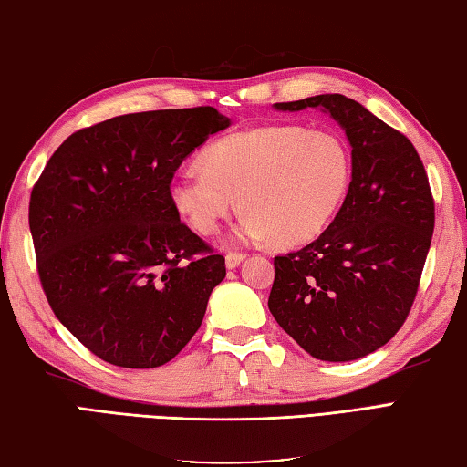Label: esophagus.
<instances>
[{
    "label": "esophagus",
    "instance_id": "34e87169",
    "mask_svg": "<svg viewBox=\"0 0 467 467\" xmlns=\"http://www.w3.org/2000/svg\"><path fill=\"white\" fill-rule=\"evenodd\" d=\"M244 260H245V254H242V252H227L225 254V266L230 270L240 266Z\"/></svg>",
    "mask_w": 467,
    "mask_h": 467
}]
</instances>
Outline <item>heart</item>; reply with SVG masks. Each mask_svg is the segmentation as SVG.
Masks as SVG:
<instances>
[{
    "label": "heart",
    "mask_w": 467,
    "mask_h": 467,
    "mask_svg": "<svg viewBox=\"0 0 467 467\" xmlns=\"http://www.w3.org/2000/svg\"><path fill=\"white\" fill-rule=\"evenodd\" d=\"M199 162L203 171L171 179L172 207L197 234L209 235L240 203L244 242L315 240L337 215L351 182L346 144L329 131L298 126L237 131L207 146Z\"/></svg>",
    "instance_id": "b5f03b06"
}]
</instances>
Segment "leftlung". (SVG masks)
Returning <instances> with one entry per match:
<instances>
[{
    "label": "left lung",
    "instance_id": "8db88e82",
    "mask_svg": "<svg viewBox=\"0 0 467 467\" xmlns=\"http://www.w3.org/2000/svg\"><path fill=\"white\" fill-rule=\"evenodd\" d=\"M275 109L336 119L351 146V182L327 230L275 258L268 309L306 354L351 362L389 343L415 301L435 225L425 166L407 136L346 95Z\"/></svg>",
    "mask_w": 467,
    "mask_h": 467
}]
</instances>
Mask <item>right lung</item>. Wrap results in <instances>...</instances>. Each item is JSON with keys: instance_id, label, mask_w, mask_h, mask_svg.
<instances>
[{"instance_id": "right-lung-1", "label": "right lung", "mask_w": 467, "mask_h": 467, "mask_svg": "<svg viewBox=\"0 0 467 467\" xmlns=\"http://www.w3.org/2000/svg\"><path fill=\"white\" fill-rule=\"evenodd\" d=\"M232 126L215 108L128 113L68 136L30 197L38 275L58 321L119 368H158L203 323L225 258L181 223L169 182Z\"/></svg>"}]
</instances>
